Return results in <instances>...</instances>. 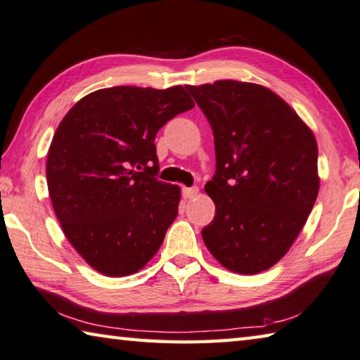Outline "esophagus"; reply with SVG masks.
Here are the masks:
<instances>
[{"label": "esophagus", "mask_w": 360, "mask_h": 360, "mask_svg": "<svg viewBox=\"0 0 360 360\" xmlns=\"http://www.w3.org/2000/svg\"><path fill=\"white\" fill-rule=\"evenodd\" d=\"M198 192H200V188L197 186H195V187H184V188H182V197L193 198V197H197Z\"/></svg>", "instance_id": "1"}]
</instances>
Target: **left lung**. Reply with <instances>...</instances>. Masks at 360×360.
<instances>
[{
  "label": "left lung",
  "instance_id": "left-lung-1",
  "mask_svg": "<svg viewBox=\"0 0 360 360\" xmlns=\"http://www.w3.org/2000/svg\"><path fill=\"white\" fill-rule=\"evenodd\" d=\"M214 132L215 205L202 240L225 269L253 276L282 259L319 191L318 145L300 116L263 84L217 80L186 86Z\"/></svg>",
  "mask_w": 360,
  "mask_h": 360
}]
</instances>
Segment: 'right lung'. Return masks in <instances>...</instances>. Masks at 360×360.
Wrapping results in <instances>:
<instances>
[{
	"label": "right lung",
	"mask_w": 360,
	"mask_h": 360,
	"mask_svg": "<svg viewBox=\"0 0 360 360\" xmlns=\"http://www.w3.org/2000/svg\"><path fill=\"white\" fill-rule=\"evenodd\" d=\"M195 107L184 86L97 89L72 107L47 154V186L64 236L107 277L139 272L178 215L181 188L158 181L154 139Z\"/></svg>",
	"instance_id": "add662e5"
}]
</instances>
